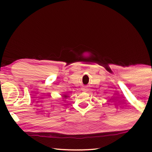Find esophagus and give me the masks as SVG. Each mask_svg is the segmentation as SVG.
Segmentation results:
<instances>
[{"label":"esophagus","mask_w":152,"mask_h":152,"mask_svg":"<svg viewBox=\"0 0 152 152\" xmlns=\"http://www.w3.org/2000/svg\"><path fill=\"white\" fill-rule=\"evenodd\" d=\"M82 89V91H83V92H86V91H88V89H87L86 88H83Z\"/></svg>","instance_id":"esophagus-1"}]
</instances>
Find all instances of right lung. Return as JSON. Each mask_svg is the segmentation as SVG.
Listing matches in <instances>:
<instances>
[{"instance_id":"obj_1","label":"right lung","mask_w":152,"mask_h":152,"mask_svg":"<svg viewBox=\"0 0 152 152\" xmlns=\"http://www.w3.org/2000/svg\"><path fill=\"white\" fill-rule=\"evenodd\" d=\"M62 96H63V99L64 101H66V98L69 97V95H66V94H63Z\"/></svg>"}]
</instances>
